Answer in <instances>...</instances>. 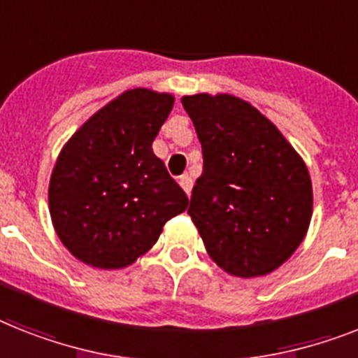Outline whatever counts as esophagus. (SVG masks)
<instances>
[{
    "label": "esophagus",
    "instance_id": "esophagus-1",
    "mask_svg": "<svg viewBox=\"0 0 358 358\" xmlns=\"http://www.w3.org/2000/svg\"><path fill=\"white\" fill-rule=\"evenodd\" d=\"M179 185H181L182 190L186 192V196H190L192 186H194V181H192V177L188 176V173H185V176L179 177Z\"/></svg>",
    "mask_w": 358,
    "mask_h": 358
}]
</instances>
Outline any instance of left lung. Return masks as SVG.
<instances>
[{
    "label": "left lung",
    "instance_id": "left-lung-1",
    "mask_svg": "<svg viewBox=\"0 0 358 358\" xmlns=\"http://www.w3.org/2000/svg\"><path fill=\"white\" fill-rule=\"evenodd\" d=\"M203 150L190 214L206 252L229 274L264 276L306 238L313 186L280 129L232 94L182 96Z\"/></svg>",
    "mask_w": 358,
    "mask_h": 358
}]
</instances>
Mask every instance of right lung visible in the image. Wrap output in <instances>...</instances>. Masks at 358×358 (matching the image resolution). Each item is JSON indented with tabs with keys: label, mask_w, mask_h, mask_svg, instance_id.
Listing matches in <instances>:
<instances>
[{
	"label": "right lung",
	"mask_w": 358,
	"mask_h": 358,
	"mask_svg": "<svg viewBox=\"0 0 358 358\" xmlns=\"http://www.w3.org/2000/svg\"><path fill=\"white\" fill-rule=\"evenodd\" d=\"M173 96L129 90L99 109L62 148L49 182L56 234L75 258L122 268L152 249L188 206L152 143Z\"/></svg>",
	"instance_id": "obj_1"
}]
</instances>
